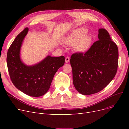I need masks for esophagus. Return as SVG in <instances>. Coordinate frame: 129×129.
<instances>
[{
  "instance_id": "34e87169",
  "label": "esophagus",
  "mask_w": 129,
  "mask_h": 129,
  "mask_svg": "<svg viewBox=\"0 0 129 129\" xmlns=\"http://www.w3.org/2000/svg\"><path fill=\"white\" fill-rule=\"evenodd\" d=\"M70 61V57H66L65 58V63H68Z\"/></svg>"
}]
</instances>
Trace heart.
Here are the masks:
<instances>
[{
	"instance_id": "heart-1",
	"label": "heart",
	"mask_w": 129,
	"mask_h": 129,
	"mask_svg": "<svg viewBox=\"0 0 129 129\" xmlns=\"http://www.w3.org/2000/svg\"><path fill=\"white\" fill-rule=\"evenodd\" d=\"M86 33L87 30L84 28L76 30L65 38L64 42L68 45L74 46L76 51L84 52L89 48L91 42V37L85 35Z\"/></svg>"
}]
</instances>
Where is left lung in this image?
<instances>
[{
	"instance_id": "left-lung-1",
	"label": "left lung",
	"mask_w": 129,
	"mask_h": 129,
	"mask_svg": "<svg viewBox=\"0 0 129 129\" xmlns=\"http://www.w3.org/2000/svg\"><path fill=\"white\" fill-rule=\"evenodd\" d=\"M98 33L99 40L88 50L85 53H74L70 59L74 86L85 95L102 90L113 79L117 71V45L105 29H99Z\"/></svg>"
}]
</instances>
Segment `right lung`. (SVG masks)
<instances>
[{
    "label": "right lung",
    "instance_id": "right-lung-1",
    "mask_svg": "<svg viewBox=\"0 0 129 129\" xmlns=\"http://www.w3.org/2000/svg\"><path fill=\"white\" fill-rule=\"evenodd\" d=\"M29 29L26 28L15 38L8 49L7 64L10 79L18 89L31 97H40L49 90L54 75L65 63V57L47 56L33 65L25 64L20 50Z\"/></svg>",
    "mask_w": 129,
    "mask_h": 129
}]
</instances>
